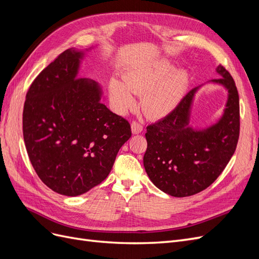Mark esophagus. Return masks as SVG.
I'll return each instance as SVG.
<instances>
[{
  "label": "esophagus",
  "mask_w": 259,
  "mask_h": 259,
  "mask_svg": "<svg viewBox=\"0 0 259 259\" xmlns=\"http://www.w3.org/2000/svg\"><path fill=\"white\" fill-rule=\"evenodd\" d=\"M143 124L138 121H133L132 122V132L133 134H139V133L143 132Z\"/></svg>",
  "instance_id": "obj_1"
}]
</instances>
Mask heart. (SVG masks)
Masks as SVG:
<instances>
[{
	"mask_svg": "<svg viewBox=\"0 0 259 259\" xmlns=\"http://www.w3.org/2000/svg\"><path fill=\"white\" fill-rule=\"evenodd\" d=\"M124 83L112 80L111 98L122 110L135 103L134 93L143 94L142 107L150 116H162L169 113L183 99L189 75L183 68H174L167 59L130 70L123 75Z\"/></svg>",
	"mask_w": 259,
	"mask_h": 259,
	"instance_id": "b5f03b06",
	"label": "heart"
}]
</instances>
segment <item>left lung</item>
I'll return each mask as SVG.
<instances>
[{
    "label": "left lung",
    "mask_w": 259,
    "mask_h": 259,
    "mask_svg": "<svg viewBox=\"0 0 259 259\" xmlns=\"http://www.w3.org/2000/svg\"><path fill=\"white\" fill-rule=\"evenodd\" d=\"M211 82L228 90L223 117L206 130L189 126L190 108L197 89L191 90L164 119L147 126L144 166L151 182L171 197L184 198L213 184L236 151L240 135V105L236 83L226 68Z\"/></svg>",
    "instance_id": "obj_1"
}]
</instances>
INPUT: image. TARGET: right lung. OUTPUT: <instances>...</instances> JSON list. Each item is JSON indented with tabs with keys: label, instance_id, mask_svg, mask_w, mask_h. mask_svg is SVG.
<instances>
[{
	"label": "right lung",
	"instance_id": "obj_1",
	"mask_svg": "<svg viewBox=\"0 0 259 259\" xmlns=\"http://www.w3.org/2000/svg\"><path fill=\"white\" fill-rule=\"evenodd\" d=\"M83 53L62 52L27 92L23 140L31 164L55 192L75 197L107 178L131 125L100 103L101 90L76 77Z\"/></svg>",
	"mask_w": 259,
	"mask_h": 259
}]
</instances>
